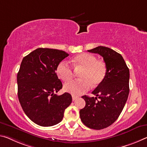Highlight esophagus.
<instances>
[{"mask_svg": "<svg viewBox=\"0 0 147 147\" xmlns=\"http://www.w3.org/2000/svg\"><path fill=\"white\" fill-rule=\"evenodd\" d=\"M72 98H73V101H75V100L78 98V97H77V96H75V95H72Z\"/></svg>", "mask_w": 147, "mask_h": 147, "instance_id": "1", "label": "esophagus"}]
</instances>
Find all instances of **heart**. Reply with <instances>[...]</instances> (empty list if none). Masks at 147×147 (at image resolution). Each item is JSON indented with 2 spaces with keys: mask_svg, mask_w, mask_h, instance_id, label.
Wrapping results in <instances>:
<instances>
[{
  "mask_svg": "<svg viewBox=\"0 0 147 147\" xmlns=\"http://www.w3.org/2000/svg\"><path fill=\"white\" fill-rule=\"evenodd\" d=\"M75 69H82L80 74V80L66 84L64 89L74 95H81L88 91L92 85L96 87L103 82L105 78L107 67L102 60L97 59L95 55L88 53H80L73 59ZM57 76L65 82H69L73 78L74 73L71 65L67 63H59L56 68Z\"/></svg>",
  "mask_w": 147,
  "mask_h": 147,
  "instance_id": "obj_1",
  "label": "heart"
}]
</instances>
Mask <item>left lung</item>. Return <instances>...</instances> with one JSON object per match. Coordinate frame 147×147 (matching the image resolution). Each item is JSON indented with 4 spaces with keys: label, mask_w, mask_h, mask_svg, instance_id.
<instances>
[{
    "label": "left lung",
    "mask_w": 147,
    "mask_h": 147,
    "mask_svg": "<svg viewBox=\"0 0 147 147\" xmlns=\"http://www.w3.org/2000/svg\"><path fill=\"white\" fill-rule=\"evenodd\" d=\"M89 52L103 57L107 72L105 78L93 91L97 98L84 95V108L80 117L84 124L94 129H102L113 124L124 109L129 92V71L122 55L112 49L98 46Z\"/></svg>",
    "instance_id": "8db88e82"
}]
</instances>
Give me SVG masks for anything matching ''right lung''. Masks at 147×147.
Here are the masks:
<instances>
[{
    "label": "right lung",
    "mask_w": 147,
    "mask_h": 147,
    "mask_svg": "<svg viewBox=\"0 0 147 147\" xmlns=\"http://www.w3.org/2000/svg\"><path fill=\"white\" fill-rule=\"evenodd\" d=\"M69 54L64 51L39 48L23 57L17 76L18 96L24 113L40 126L59 123L72 96L55 93L62 82L55 73L57 65Z\"/></svg>",
    "instance_id": "1"
}]
</instances>
